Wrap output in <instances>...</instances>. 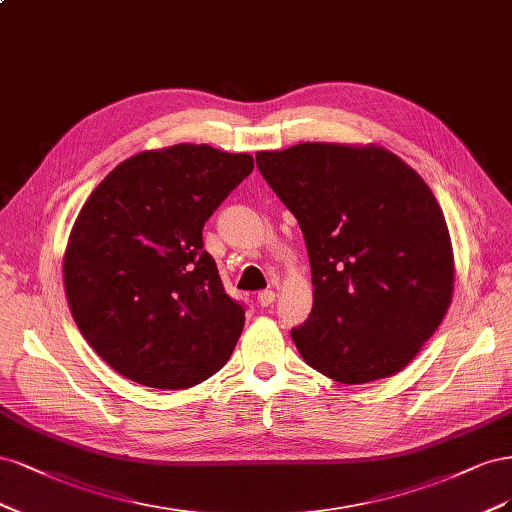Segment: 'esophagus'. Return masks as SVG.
I'll list each match as a JSON object with an SVG mask.
<instances>
[{
	"label": "esophagus",
	"mask_w": 512,
	"mask_h": 512,
	"mask_svg": "<svg viewBox=\"0 0 512 512\" xmlns=\"http://www.w3.org/2000/svg\"><path fill=\"white\" fill-rule=\"evenodd\" d=\"M274 300H276V293L270 291V289L261 291V293L257 295V302H259V306H263V308H268L270 304H274Z\"/></svg>",
	"instance_id": "esophagus-1"
}]
</instances>
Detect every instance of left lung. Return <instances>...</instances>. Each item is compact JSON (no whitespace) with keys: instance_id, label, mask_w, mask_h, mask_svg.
<instances>
[{"instance_id":"1","label":"left lung","mask_w":512,"mask_h":512,"mask_svg":"<svg viewBox=\"0 0 512 512\" xmlns=\"http://www.w3.org/2000/svg\"><path fill=\"white\" fill-rule=\"evenodd\" d=\"M255 159L306 242L312 310L291 329L306 364L346 385L400 372L453 293L451 238L430 187L378 146L304 142Z\"/></svg>"}]
</instances>
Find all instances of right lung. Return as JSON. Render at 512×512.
Returning <instances> with one entry per match:
<instances>
[{
	"instance_id": "1",
	"label": "right lung",
	"mask_w": 512,
	"mask_h": 512,
	"mask_svg": "<svg viewBox=\"0 0 512 512\" xmlns=\"http://www.w3.org/2000/svg\"><path fill=\"white\" fill-rule=\"evenodd\" d=\"M253 157L176 144L119 163L82 206L63 259L80 334L125 378L187 389L219 372L242 334L202 229Z\"/></svg>"
}]
</instances>
